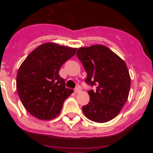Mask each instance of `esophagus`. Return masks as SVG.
I'll return each mask as SVG.
<instances>
[{
    "mask_svg": "<svg viewBox=\"0 0 153 153\" xmlns=\"http://www.w3.org/2000/svg\"><path fill=\"white\" fill-rule=\"evenodd\" d=\"M80 91H81V90L79 87H76V88L74 89V93H79Z\"/></svg>",
    "mask_w": 153,
    "mask_h": 153,
    "instance_id": "esophagus-1",
    "label": "esophagus"
}]
</instances>
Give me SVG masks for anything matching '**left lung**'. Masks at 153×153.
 <instances>
[{"mask_svg": "<svg viewBox=\"0 0 153 153\" xmlns=\"http://www.w3.org/2000/svg\"><path fill=\"white\" fill-rule=\"evenodd\" d=\"M76 56L87 74L85 83L96 86L88 91L90 102L82 107L83 113L96 123L113 120L129 97L131 79L126 64L103 45L80 47Z\"/></svg>", "mask_w": 153, "mask_h": 153, "instance_id": "obj_1", "label": "left lung"}]
</instances>
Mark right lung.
Returning <instances> with one entry per match:
<instances>
[{
  "label": "right lung",
  "instance_id": "obj_1",
  "mask_svg": "<svg viewBox=\"0 0 153 153\" xmlns=\"http://www.w3.org/2000/svg\"><path fill=\"white\" fill-rule=\"evenodd\" d=\"M76 48L46 43L27 56L17 74V90L24 108L36 118L49 120L60 114L65 100L74 92L67 88L59 71Z\"/></svg>",
  "mask_w": 153,
  "mask_h": 153
}]
</instances>
